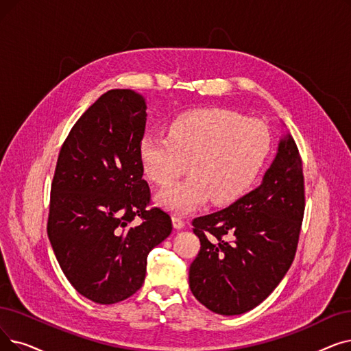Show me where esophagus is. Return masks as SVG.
I'll list each match as a JSON object with an SVG mask.
<instances>
[{"label":"esophagus","mask_w":351,"mask_h":351,"mask_svg":"<svg viewBox=\"0 0 351 351\" xmlns=\"http://www.w3.org/2000/svg\"><path fill=\"white\" fill-rule=\"evenodd\" d=\"M172 221H173V226L176 228V230H182V228L185 226V221L180 215H173Z\"/></svg>","instance_id":"1"}]
</instances>
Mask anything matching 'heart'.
Wrapping results in <instances>:
<instances>
[{
	"instance_id": "1",
	"label": "heart",
	"mask_w": 351,
	"mask_h": 351,
	"mask_svg": "<svg viewBox=\"0 0 351 351\" xmlns=\"http://www.w3.org/2000/svg\"><path fill=\"white\" fill-rule=\"evenodd\" d=\"M268 126L225 109H195L176 116L165 133H146L139 158L146 176L169 185L188 167L192 175L163 189L159 202L175 212H192L212 199L232 204L260 175L269 155Z\"/></svg>"
}]
</instances>
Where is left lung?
Segmentation results:
<instances>
[{"label": "left lung", "instance_id": "8db88e82", "mask_svg": "<svg viewBox=\"0 0 351 351\" xmlns=\"http://www.w3.org/2000/svg\"><path fill=\"white\" fill-rule=\"evenodd\" d=\"M304 209L302 160L288 136L260 186L192 221L201 241L189 267L195 298L221 315H238L261 304L294 261Z\"/></svg>", "mask_w": 351, "mask_h": 351}]
</instances>
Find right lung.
Here are the masks:
<instances>
[{
	"label": "right lung",
	"mask_w": 351,
	"mask_h": 351,
	"mask_svg": "<svg viewBox=\"0 0 351 351\" xmlns=\"http://www.w3.org/2000/svg\"><path fill=\"white\" fill-rule=\"evenodd\" d=\"M146 116L141 95L109 90L75 121L57 158L49 239L75 291L97 304L138 291L149 252L172 232L169 213L150 208L143 179Z\"/></svg>",
	"instance_id": "1"
}]
</instances>
